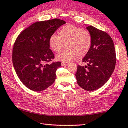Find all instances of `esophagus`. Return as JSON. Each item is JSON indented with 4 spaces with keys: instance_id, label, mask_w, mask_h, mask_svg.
<instances>
[{
    "instance_id": "obj_1",
    "label": "esophagus",
    "mask_w": 128,
    "mask_h": 128,
    "mask_svg": "<svg viewBox=\"0 0 128 128\" xmlns=\"http://www.w3.org/2000/svg\"><path fill=\"white\" fill-rule=\"evenodd\" d=\"M68 64H69V63L68 62H62V66H68Z\"/></svg>"
}]
</instances>
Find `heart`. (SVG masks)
I'll list each match as a JSON object with an SVG mask.
<instances>
[{
    "instance_id": "obj_1",
    "label": "heart",
    "mask_w": 128,
    "mask_h": 128,
    "mask_svg": "<svg viewBox=\"0 0 128 128\" xmlns=\"http://www.w3.org/2000/svg\"><path fill=\"white\" fill-rule=\"evenodd\" d=\"M92 45V36L86 29L66 24L59 31V36L52 34L49 39V45L52 51L59 52L66 47V49L56 56L60 61L69 62L76 57H84Z\"/></svg>"
}]
</instances>
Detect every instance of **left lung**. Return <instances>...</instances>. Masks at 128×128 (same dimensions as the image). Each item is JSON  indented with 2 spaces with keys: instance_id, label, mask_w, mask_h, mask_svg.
<instances>
[{
  "instance_id": "1",
  "label": "left lung",
  "mask_w": 128,
  "mask_h": 128,
  "mask_svg": "<svg viewBox=\"0 0 128 128\" xmlns=\"http://www.w3.org/2000/svg\"><path fill=\"white\" fill-rule=\"evenodd\" d=\"M86 28L92 36L91 46L82 59L87 66H78L76 76L81 88L92 91L103 86L110 79L115 67L116 53L114 42L106 32L92 26Z\"/></svg>"
}]
</instances>
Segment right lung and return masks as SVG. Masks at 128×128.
<instances>
[{"label": "right lung", "instance_id": "obj_1", "mask_svg": "<svg viewBox=\"0 0 128 128\" xmlns=\"http://www.w3.org/2000/svg\"><path fill=\"white\" fill-rule=\"evenodd\" d=\"M65 24L58 18L36 22L16 39L13 48V66L20 80L30 90L40 92L54 82L61 62L46 63L54 58L49 48V39Z\"/></svg>", "mask_w": 128, "mask_h": 128}]
</instances>
